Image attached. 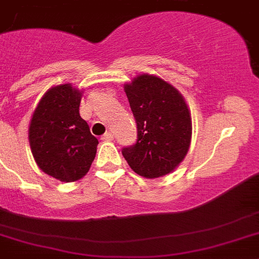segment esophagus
Wrapping results in <instances>:
<instances>
[{
    "instance_id": "1",
    "label": "esophagus",
    "mask_w": 259,
    "mask_h": 259,
    "mask_svg": "<svg viewBox=\"0 0 259 259\" xmlns=\"http://www.w3.org/2000/svg\"><path fill=\"white\" fill-rule=\"evenodd\" d=\"M113 139H114V135H113L112 132H105V134L102 136L103 141H110V140Z\"/></svg>"
}]
</instances>
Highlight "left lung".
<instances>
[{"label":"left lung","instance_id":"left-lung-1","mask_svg":"<svg viewBox=\"0 0 259 259\" xmlns=\"http://www.w3.org/2000/svg\"><path fill=\"white\" fill-rule=\"evenodd\" d=\"M124 91L137 123V140L123 146V156L145 178L170 173L186 156L192 136L191 113L183 97L151 75H140Z\"/></svg>","mask_w":259,"mask_h":259}]
</instances>
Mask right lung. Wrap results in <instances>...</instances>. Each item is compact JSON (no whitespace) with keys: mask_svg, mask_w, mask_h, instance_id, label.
<instances>
[{"mask_svg":"<svg viewBox=\"0 0 259 259\" xmlns=\"http://www.w3.org/2000/svg\"><path fill=\"white\" fill-rule=\"evenodd\" d=\"M80 102L81 93L68 83L52 88L39 102L29 128L39 168L66 183L88 173L99 144L81 118Z\"/></svg>","mask_w":259,"mask_h":259,"instance_id":"right-lung-1","label":"right lung"}]
</instances>
